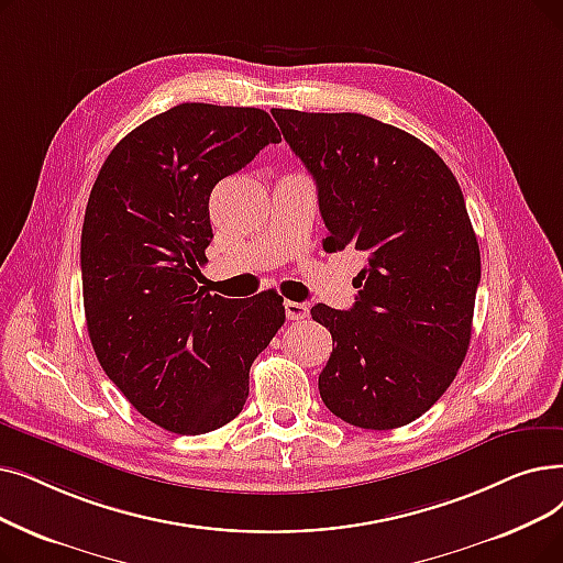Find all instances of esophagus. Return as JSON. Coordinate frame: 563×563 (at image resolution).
Segmentation results:
<instances>
[{
  "instance_id": "1",
  "label": "esophagus",
  "mask_w": 563,
  "mask_h": 563,
  "mask_svg": "<svg viewBox=\"0 0 563 563\" xmlns=\"http://www.w3.org/2000/svg\"><path fill=\"white\" fill-rule=\"evenodd\" d=\"M285 314H287V320H306L308 306L299 303V301H285Z\"/></svg>"
}]
</instances>
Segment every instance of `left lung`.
<instances>
[{
    "instance_id": "8db88e82",
    "label": "left lung",
    "mask_w": 563,
    "mask_h": 563,
    "mask_svg": "<svg viewBox=\"0 0 563 563\" xmlns=\"http://www.w3.org/2000/svg\"><path fill=\"white\" fill-rule=\"evenodd\" d=\"M272 114L317 184L324 251L365 255L354 306L310 310L335 345L320 396L356 428L417 421L455 379L472 338L481 253L460 184L428 144L373 117Z\"/></svg>"
}]
</instances>
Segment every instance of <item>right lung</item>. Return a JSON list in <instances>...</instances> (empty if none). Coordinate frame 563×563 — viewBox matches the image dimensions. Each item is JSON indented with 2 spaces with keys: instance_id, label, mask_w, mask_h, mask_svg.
<instances>
[{
  "instance_id": "add662e5",
  "label": "right lung",
  "mask_w": 563,
  "mask_h": 563,
  "mask_svg": "<svg viewBox=\"0 0 563 563\" xmlns=\"http://www.w3.org/2000/svg\"><path fill=\"white\" fill-rule=\"evenodd\" d=\"M280 142L260 108L181 103L121 140L93 181L80 243L91 347L152 423L177 434L223 428L246 405L255 356L285 322L274 289L209 295V195Z\"/></svg>"
}]
</instances>
